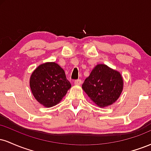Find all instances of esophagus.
<instances>
[{
    "label": "esophagus",
    "instance_id": "1",
    "mask_svg": "<svg viewBox=\"0 0 151 151\" xmlns=\"http://www.w3.org/2000/svg\"><path fill=\"white\" fill-rule=\"evenodd\" d=\"M74 84H81V79H76V80L74 81Z\"/></svg>",
    "mask_w": 151,
    "mask_h": 151
}]
</instances>
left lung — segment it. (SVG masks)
<instances>
[{"instance_id": "left-lung-1", "label": "left lung", "mask_w": 151, "mask_h": 151, "mask_svg": "<svg viewBox=\"0 0 151 151\" xmlns=\"http://www.w3.org/2000/svg\"><path fill=\"white\" fill-rule=\"evenodd\" d=\"M123 79L119 72L105 65H98L82 84V89L101 107L111 105L120 96Z\"/></svg>"}]
</instances>
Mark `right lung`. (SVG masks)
<instances>
[{"mask_svg": "<svg viewBox=\"0 0 151 151\" xmlns=\"http://www.w3.org/2000/svg\"><path fill=\"white\" fill-rule=\"evenodd\" d=\"M30 85L36 100L45 107L58 104L72 86L65 71L55 62L40 65L31 75Z\"/></svg>", "mask_w": 151, "mask_h": 151, "instance_id": "right-lung-1", "label": "right lung"}]
</instances>
